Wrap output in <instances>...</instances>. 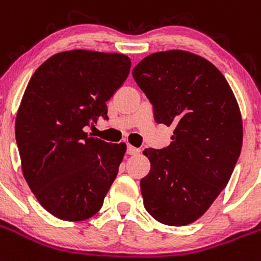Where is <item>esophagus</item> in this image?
Instances as JSON below:
<instances>
[{"label":"esophagus","mask_w":261,"mask_h":261,"mask_svg":"<svg viewBox=\"0 0 261 261\" xmlns=\"http://www.w3.org/2000/svg\"><path fill=\"white\" fill-rule=\"evenodd\" d=\"M139 152H140V149L137 148V147L131 146V144H128V146H127V153H128V155H138Z\"/></svg>","instance_id":"esophagus-1"}]
</instances>
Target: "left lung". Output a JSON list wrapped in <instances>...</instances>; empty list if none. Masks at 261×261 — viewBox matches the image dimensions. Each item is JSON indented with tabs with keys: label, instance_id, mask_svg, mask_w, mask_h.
<instances>
[{
	"label": "left lung",
	"instance_id": "8db88e82",
	"mask_svg": "<svg viewBox=\"0 0 261 261\" xmlns=\"http://www.w3.org/2000/svg\"><path fill=\"white\" fill-rule=\"evenodd\" d=\"M158 123L174 128L162 149L146 148L151 171L140 180L144 207L156 221L185 226L225 189L243 143L239 106L209 60L180 49L156 52L133 69Z\"/></svg>",
	"mask_w": 261,
	"mask_h": 261
}]
</instances>
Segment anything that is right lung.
Here are the masks:
<instances>
[{"label": "right lung", "mask_w": 261, "mask_h": 261, "mask_svg": "<svg viewBox=\"0 0 261 261\" xmlns=\"http://www.w3.org/2000/svg\"><path fill=\"white\" fill-rule=\"evenodd\" d=\"M130 67L122 54L73 49L47 59L29 81L15 139L24 180L56 218L93 217L117 177L126 144L106 143L84 128L108 119L106 102Z\"/></svg>", "instance_id": "add662e5"}]
</instances>
